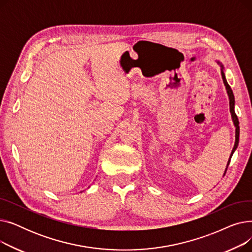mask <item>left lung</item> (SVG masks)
<instances>
[{
  "label": "left lung",
  "instance_id": "8db88e82",
  "mask_svg": "<svg viewBox=\"0 0 252 252\" xmlns=\"http://www.w3.org/2000/svg\"><path fill=\"white\" fill-rule=\"evenodd\" d=\"M221 77H222V82L224 84V86H226V89H227V92H228V95H229V99H230V110H231V113H232V117H233V121H234V125L236 126V141H235V145H234V148L232 150V153H231V156H230V160L228 161V165H227V168H226V171L228 169V166L230 164V161H231V158H232V155L234 153V151L236 150L237 146H238V143H239V134H240V127H239V121H238V117H237V114L235 113V98H234V94H233V91L231 89V87L229 86V84L227 83V79H226V76H224V73L222 71V66H221Z\"/></svg>",
  "mask_w": 252,
  "mask_h": 252
}]
</instances>
